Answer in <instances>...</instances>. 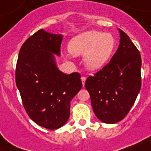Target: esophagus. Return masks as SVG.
I'll return each instance as SVG.
<instances>
[{
  "mask_svg": "<svg viewBox=\"0 0 151 151\" xmlns=\"http://www.w3.org/2000/svg\"><path fill=\"white\" fill-rule=\"evenodd\" d=\"M81 79V81H82L83 86H85V81H86V78H85V77H84V76H82Z\"/></svg>",
  "mask_w": 151,
  "mask_h": 151,
  "instance_id": "obj_1",
  "label": "esophagus"
}]
</instances>
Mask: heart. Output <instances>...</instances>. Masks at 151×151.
<instances>
[{
    "mask_svg": "<svg viewBox=\"0 0 151 151\" xmlns=\"http://www.w3.org/2000/svg\"><path fill=\"white\" fill-rule=\"evenodd\" d=\"M116 41L112 34L91 30L72 38L69 51L74 55H85L88 68L99 70L105 65L112 55Z\"/></svg>",
    "mask_w": 151,
    "mask_h": 151,
    "instance_id": "b5f03b06",
    "label": "heart"
}]
</instances>
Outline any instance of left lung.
<instances>
[{"instance_id": "obj_1", "label": "left lung", "mask_w": 151, "mask_h": 151, "mask_svg": "<svg viewBox=\"0 0 151 151\" xmlns=\"http://www.w3.org/2000/svg\"><path fill=\"white\" fill-rule=\"evenodd\" d=\"M120 45L106 66L85 81L94 113L101 122L114 124L129 114L141 88V55L119 29Z\"/></svg>"}]
</instances>
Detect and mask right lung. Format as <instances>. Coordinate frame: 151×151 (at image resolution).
Returning a JSON list of instances; mask_svg holds the SVG:
<instances>
[{
	"label": "right lung",
	"mask_w": 151,
	"mask_h": 151,
	"mask_svg": "<svg viewBox=\"0 0 151 151\" xmlns=\"http://www.w3.org/2000/svg\"><path fill=\"white\" fill-rule=\"evenodd\" d=\"M63 36L40 29L20 48L15 83L24 109L36 124L57 129L70 117V101L82 87L79 73L65 74L57 68Z\"/></svg>",
	"instance_id": "right-lung-1"
}]
</instances>
